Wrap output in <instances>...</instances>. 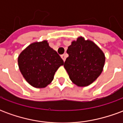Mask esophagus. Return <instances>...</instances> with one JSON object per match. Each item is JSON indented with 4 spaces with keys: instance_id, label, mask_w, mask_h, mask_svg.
Segmentation results:
<instances>
[{
    "instance_id": "obj_1",
    "label": "esophagus",
    "mask_w": 123,
    "mask_h": 123,
    "mask_svg": "<svg viewBox=\"0 0 123 123\" xmlns=\"http://www.w3.org/2000/svg\"><path fill=\"white\" fill-rule=\"evenodd\" d=\"M61 58L62 59V60H63L64 61H65L66 58H67V55H66V54H63V55H62Z\"/></svg>"
}]
</instances>
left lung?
Returning <instances> with one entry per match:
<instances>
[{
  "instance_id": "obj_1",
  "label": "left lung",
  "mask_w": 123,
  "mask_h": 123,
  "mask_svg": "<svg viewBox=\"0 0 123 123\" xmlns=\"http://www.w3.org/2000/svg\"><path fill=\"white\" fill-rule=\"evenodd\" d=\"M64 67L70 80L80 87L91 84L103 71L105 61L103 52L95 43L83 37L73 41L68 47Z\"/></svg>"
}]
</instances>
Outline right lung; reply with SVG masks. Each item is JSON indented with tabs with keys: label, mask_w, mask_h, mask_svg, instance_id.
Segmentation results:
<instances>
[{
	"label": "right lung",
	"mask_w": 123,
	"mask_h": 123,
	"mask_svg": "<svg viewBox=\"0 0 123 123\" xmlns=\"http://www.w3.org/2000/svg\"><path fill=\"white\" fill-rule=\"evenodd\" d=\"M18 62L25 80L37 88L48 86L56 70L64 64L63 60L46 40L28 46L18 56Z\"/></svg>",
	"instance_id": "1"
}]
</instances>
